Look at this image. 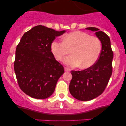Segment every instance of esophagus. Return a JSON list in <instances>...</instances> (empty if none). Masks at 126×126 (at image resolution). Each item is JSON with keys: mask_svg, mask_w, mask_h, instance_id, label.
I'll return each mask as SVG.
<instances>
[{"mask_svg": "<svg viewBox=\"0 0 126 126\" xmlns=\"http://www.w3.org/2000/svg\"><path fill=\"white\" fill-rule=\"evenodd\" d=\"M70 68H67V67H65V68H64V71H70Z\"/></svg>", "mask_w": 126, "mask_h": 126, "instance_id": "obj_1", "label": "esophagus"}]
</instances>
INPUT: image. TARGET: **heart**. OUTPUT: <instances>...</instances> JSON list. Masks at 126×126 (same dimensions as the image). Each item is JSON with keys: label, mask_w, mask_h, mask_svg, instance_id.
<instances>
[{"label": "heart", "mask_w": 126, "mask_h": 126, "mask_svg": "<svg viewBox=\"0 0 126 126\" xmlns=\"http://www.w3.org/2000/svg\"><path fill=\"white\" fill-rule=\"evenodd\" d=\"M72 55L64 60V63L70 67L79 66L88 68L95 64L102 51L101 42L97 37L81 31L67 34L63 40H55L51 43V50L58 60H62L71 50Z\"/></svg>", "instance_id": "1"}]
</instances>
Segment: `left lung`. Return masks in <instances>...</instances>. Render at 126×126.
I'll return each instance as SVG.
<instances>
[{"label":"left lung","mask_w":126,"mask_h":126,"mask_svg":"<svg viewBox=\"0 0 126 126\" xmlns=\"http://www.w3.org/2000/svg\"><path fill=\"white\" fill-rule=\"evenodd\" d=\"M86 29L96 32L95 34L101 42L102 51L92 66L82 71H71L70 92L75 99L83 101L92 100L104 91L112 75L114 56L110 38L105 33L96 27Z\"/></svg>","instance_id":"1"}]
</instances>
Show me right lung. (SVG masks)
<instances>
[{
  "instance_id": "obj_1",
  "label": "right lung",
  "mask_w": 126,
  "mask_h": 126,
  "mask_svg": "<svg viewBox=\"0 0 126 126\" xmlns=\"http://www.w3.org/2000/svg\"><path fill=\"white\" fill-rule=\"evenodd\" d=\"M64 33L65 30L35 26L25 33L17 45L14 71L20 88L28 96L43 99L55 91L64 67L55 60L51 43Z\"/></svg>"
}]
</instances>
